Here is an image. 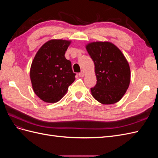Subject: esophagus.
<instances>
[{"label":"esophagus","instance_id":"34e87169","mask_svg":"<svg viewBox=\"0 0 158 158\" xmlns=\"http://www.w3.org/2000/svg\"><path fill=\"white\" fill-rule=\"evenodd\" d=\"M84 74H85V72H84V70H82L80 72V73L78 74V75H79V76H81V77H83V76H84Z\"/></svg>","mask_w":158,"mask_h":158}]
</instances>
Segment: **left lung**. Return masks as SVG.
<instances>
[{"label":"left lung","mask_w":158,"mask_h":158,"mask_svg":"<svg viewBox=\"0 0 158 158\" xmlns=\"http://www.w3.org/2000/svg\"><path fill=\"white\" fill-rule=\"evenodd\" d=\"M87 51L93 60L97 83L91 88L92 96L105 105L118 102L127 92L131 81V70L121 50L112 43L88 44Z\"/></svg>","instance_id":"left-lung-1"}]
</instances>
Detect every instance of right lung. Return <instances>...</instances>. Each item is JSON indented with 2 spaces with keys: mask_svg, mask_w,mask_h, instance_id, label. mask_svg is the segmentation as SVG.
I'll list each match as a JSON object with an SVG mask.
<instances>
[{
  "mask_svg": "<svg viewBox=\"0 0 158 158\" xmlns=\"http://www.w3.org/2000/svg\"><path fill=\"white\" fill-rule=\"evenodd\" d=\"M70 41L51 40L43 45L33 59L30 79L35 94L47 103H56L75 80L71 62L64 56Z\"/></svg>",
  "mask_w": 158,
  "mask_h": 158,
  "instance_id": "obj_1",
  "label": "right lung"
}]
</instances>
